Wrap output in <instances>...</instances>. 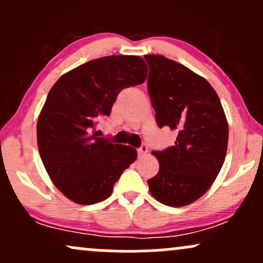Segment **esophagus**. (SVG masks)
I'll use <instances>...</instances> for the list:
<instances>
[{"label": "esophagus", "mask_w": 263, "mask_h": 263, "mask_svg": "<svg viewBox=\"0 0 263 263\" xmlns=\"http://www.w3.org/2000/svg\"><path fill=\"white\" fill-rule=\"evenodd\" d=\"M137 152H138V157H141L142 158V157H144L147 153H148V147H147L146 144H142L141 148H138Z\"/></svg>", "instance_id": "1"}]
</instances>
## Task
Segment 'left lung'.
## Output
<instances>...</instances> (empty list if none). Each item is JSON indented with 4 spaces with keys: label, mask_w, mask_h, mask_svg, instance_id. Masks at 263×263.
I'll return each mask as SVG.
<instances>
[{
    "label": "left lung",
    "mask_w": 263,
    "mask_h": 263,
    "mask_svg": "<svg viewBox=\"0 0 263 263\" xmlns=\"http://www.w3.org/2000/svg\"><path fill=\"white\" fill-rule=\"evenodd\" d=\"M144 59L156 121L178 132L174 146L152 152L159 171L148 180L149 192L159 203L185 206L208 192L224 164L228 120L218 93L203 77L163 55Z\"/></svg>",
    "instance_id": "1"
}]
</instances>
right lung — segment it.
<instances>
[{
	"instance_id": "obj_1",
	"label": "right lung",
	"mask_w": 263,
	"mask_h": 263,
	"mask_svg": "<svg viewBox=\"0 0 263 263\" xmlns=\"http://www.w3.org/2000/svg\"><path fill=\"white\" fill-rule=\"evenodd\" d=\"M137 55L90 60L59 78L37 122L39 155L54 185L77 204L100 203L137 158L135 148L98 137L95 125L110 116L122 89L147 78Z\"/></svg>"
}]
</instances>
